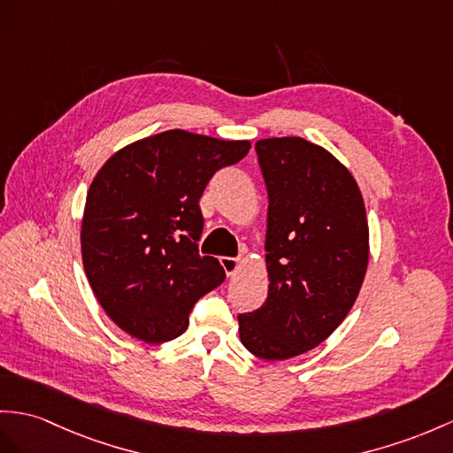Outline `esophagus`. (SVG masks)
Listing matches in <instances>:
<instances>
[{"mask_svg": "<svg viewBox=\"0 0 453 453\" xmlns=\"http://www.w3.org/2000/svg\"><path fill=\"white\" fill-rule=\"evenodd\" d=\"M220 265H223V269H225V273L228 274H234V271L238 269V259L236 257H220Z\"/></svg>", "mask_w": 453, "mask_h": 453, "instance_id": "34e87169", "label": "esophagus"}]
</instances>
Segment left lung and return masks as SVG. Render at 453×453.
I'll return each mask as SVG.
<instances>
[{"instance_id": "left-lung-1", "label": "left lung", "mask_w": 453, "mask_h": 453, "mask_svg": "<svg viewBox=\"0 0 453 453\" xmlns=\"http://www.w3.org/2000/svg\"><path fill=\"white\" fill-rule=\"evenodd\" d=\"M269 194V296L240 313L253 356L290 359L334 333L354 305L369 261L365 205L344 165L303 138L256 143Z\"/></svg>"}]
</instances>
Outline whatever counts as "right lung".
<instances>
[{
	"mask_svg": "<svg viewBox=\"0 0 453 453\" xmlns=\"http://www.w3.org/2000/svg\"><path fill=\"white\" fill-rule=\"evenodd\" d=\"M250 142L167 130L117 151L88 190L82 263L99 305L148 344L180 336L196 302L225 280L200 256V197L213 174L244 159Z\"/></svg>",
	"mask_w": 453,
	"mask_h": 453,
	"instance_id": "add662e5",
	"label": "right lung"
}]
</instances>
